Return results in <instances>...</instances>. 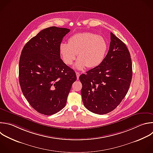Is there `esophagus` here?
<instances>
[{"label":"esophagus","instance_id":"obj_1","mask_svg":"<svg viewBox=\"0 0 153 153\" xmlns=\"http://www.w3.org/2000/svg\"><path fill=\"white\" fill-rule=\"evenodd\" d=\"M76 76H77V79L78 80L79 78V76H80V73L79 72H76Z\"/></svg>","mask_w":153,"mask_h":153}]
</instances>
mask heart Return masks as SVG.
<instances>
[{
	"label": "heart",
	"mask_w": 153,
	"mask_h": 153,
	"mask_svg": "<svg viewBox=\"0 0 153 153\" xmlns=\"http://www.w3.org/2000/svg\"><path fill=\"white\" fill-rule=\"evenodd\" d=\"M106 39L100 35L89 32L79 33L70 36L68 44L61 43L59 52L64 62L71 65L78 54L76 68L82 70L86 67L93 68L103 61L107 52Z\"/></svg>",
	"instance_id": "heart-1"
}]
</instances>
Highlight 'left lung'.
<instances>
[{
    "label": "left lung",
    "mask_w": 153,
    "mask_h": 153,
    "mask_svg": "<svg viewBox=\"0 0 153 153\" xmlns=\"http://www.w3.org/2000/svg\"><path fill=\"white\" fill-rule=\"evenodd\" d=\"M130 57L126 44L111 32L109 49L102 63L79 77L83 103L88 110L103 115L120 104L132 79Z\"/></svg>",
    "instance_id": "left-lung-1"
}]
</instances>
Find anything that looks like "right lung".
I'll list each match as a JSON object with an SVG mask.
<instances>
[{"instance_id": "obj_1", "label": "right lung", "mask_w": 153, "mask_h": 153, "mask_svg": "<svg viewBox=\"0 0 153 153\" xmlns=\"http://www.w3.org/2000/svg\"><path fill=\"white\" fill-rule=\"evenodd\" d=\"M70 31L52 26L40 31L24 46L19 61V82L30 105L38 113L53 115L65 106L74 71L61 59L59 47Z\"/></svg>"}]
</instances>
